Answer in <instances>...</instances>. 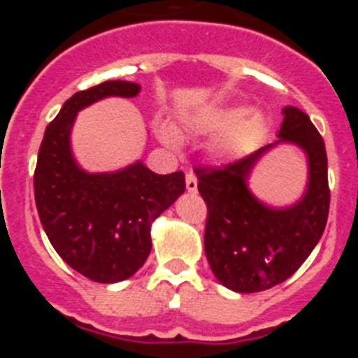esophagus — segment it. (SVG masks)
I'll use <instances>...</instances> for the list:
<instances>
[{
    "mask_svg": "<svg viewBox=\"0 0 358 358\" xmlns=\"http://www.w3.org/2000/svg\"><path fill=\"white\" fill-rule=\"evenodd\" d=\"M186 189L188 192H197V177H195L194 172H188L186 173Z\"/></svg>",
    "mask_w": 358,
    "mask_h": 358,
    "instance_id": "1",
    "label": "esophagus"
}]
</instances>
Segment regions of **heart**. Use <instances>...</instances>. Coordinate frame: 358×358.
Listing matches in <instances>:
<instances>
[{
    "label": "heart",
    "instance_id": "1",
    "mask_svg": "<svg viewBox=\"0 0 358 358\" xmlns=\"http://www.w3.org/2000/svg\"><path fill=\"white\" fill-rule=\"evenodd\" d=\"M194 134H213V132H226L215 143V154L218 156H235L245 150L249 145L264 131V118L258 113L248 116L245 107H229V109L208 113L201 118L194 120L186 125ZM159 138L170 147H177V136L166 125H159Z\"/></svg>",
    "mask_w": 358,
    "mask_h": 358
}]
</instances>
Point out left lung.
<instances>
[{"mask_svg": "<svg viewBox=\"0 0 358 358\" xmlns=\"http://www.w3.org/2000/svg\"><path fill=\"white\" fill-rule=\"evenodd\" d=\"M280 140L224 166H195L208 206L204 251L224 287L251 294L289 280L317 245L330 210L327 148L308 115L283 107ZM296 143L309 157V186L294 207H265L248 192L247 176L268 148Z\"/></svg>", "mask_w": 358, "mask_h": 358, "instance_id": "8db88e82", "label": "left lung"}]
</instances>
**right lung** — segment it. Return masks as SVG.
Instances as JSON below:
<instances>
[{"mask_svg":"<svg viewBox=\"0 0 358 358\" xmlns=\"http://www.w3.org/2000/svg\"><path fill=\"white\" fill-rule=\"evenodd\" d=\"M140 84L107 80L66 100L44 131L34 173L36 206L53 249L98 283L131 278L150 255L152 222L185 192V173L157 176L141 161L113 173H90L69 147L75 116L106 96L131 98Z\"/></svg>","mask_w":358,"mask_h":358,"instance_id":"right-lung-1","label":"right lung"}]
</instances>
